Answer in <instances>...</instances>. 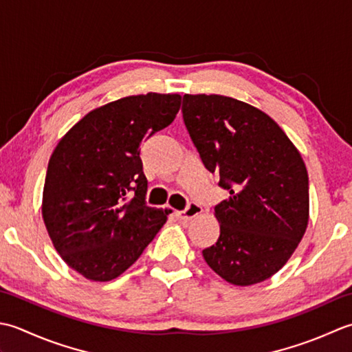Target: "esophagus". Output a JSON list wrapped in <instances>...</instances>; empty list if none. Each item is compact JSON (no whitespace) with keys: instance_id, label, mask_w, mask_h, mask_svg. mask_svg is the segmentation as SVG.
Masks as SVG:
<instances>
[{"instance_id":"esophagus-1","label":"esophagus","mask_w":352,"mask_h":352,"mask_svg":"<svg viewBox=\"0 0 352 352\" xmlns=\"http://www.w3.org/2000/svg\"><path fill=\"white\" fill-rule=\"evenodd\" d=\"M200 212H202V206L197 205V204H190L188 206L185 208L184 211L177 212V217L181 219V220H184V221H188V220H191V219L197 217Z\"/></svg>"}]
</instances>
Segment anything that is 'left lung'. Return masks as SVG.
Wrapping results in <instances>:
<instances>
[{
  "instance_id": "1",
  "label": "left lung",
  "mask_w": 352,
  "mask_h": 352,
  "mask_svg": "<svg viewBox=\"0 0 352 352\" xmlns=\"http://www.w3.org/2000/svg\"><path fill=\"white\" fill-rule=\"evenodd\" d=\"M185 126L229 197L214 208L216 245L202 250L219 276L252 285L274 276L302 240L310 214L299 150L266 112L232 97L185 94Z\"/></svg>"
}]
</instances>
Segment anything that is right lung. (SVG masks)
I'll use <instances>...</instances> for the list:
<instances>
[{"instance_id":"right-lung-1","label":"right lung","mask_w":352,"mask_h":352,"mask_svg":"<svg viewBox=\"0 0 352 352\" xmlns=\"http://www.w3.org/2000/svg\"><path fill=\"white\" fill-rule=\"evenodd\" d=\"M179 107V94L129 96L92 109L57 142L42 219L62 260L89 281L124 274L167 221L171 210L144 202L140 146L171 124Z\"/></svg>"}]
</instances>
